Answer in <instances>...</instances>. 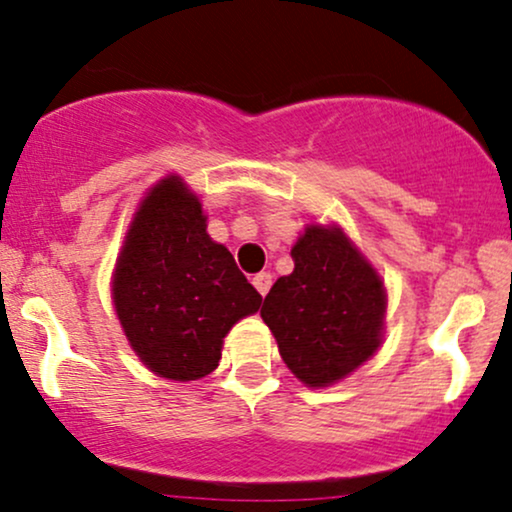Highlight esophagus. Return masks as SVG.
Masks as SVG:
<instances>
[{"label": "esophagus", "mask_w": 512, "mask_h": 512, "mask_svg": "<svg viewBox=\"0 0 512 512\" xmlns=\"http://www.w3.org/2000/svg\"><path fill=\"white\" fill-rule=\"evenodd\" d=\"M252 286L260 291V295H267L269 288H272V274H269V272L255 274V276H252Z\"/></svg>", "instance_id": "34e87169"}]
</instances>
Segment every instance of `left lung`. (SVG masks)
Returning <instances> with one entry per match:
<instances>
[{
    "label": "left lung",
    "instance_id": "1",
    "mask_svg": "<svg viewBox=\"0 0 512 512\" xmlns=\"http://www.w3.org/2000/svg\"><path fill=\"white\" fill-rule=\"evenodd\" d=\"M291 257L293 274L274 283L260 315L295 377L334 384L379 348L384 286L338 229L310 226Z\"/></svg>",
    "mask_w": 512,
    "mask_h": 512
}]
</instances>
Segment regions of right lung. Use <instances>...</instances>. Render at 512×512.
<instances>
[{
  "mask_svg": "<svg viewBox=\"0 0 512 512\" xmlns=\"http://www.w3.org/2000/svg\"><path fill=\"white\" fill-rule=\"evenodd\" d=\"M114 305L140 360L159 377L193 381L214 372L221 341L260 310L224 245L207 236L202 207L181 178L145 197L114 274Z\"/></svg>",
  "mask_w": 512,
  "mask_h": 512,
  "instance_id": "add662e5",
  "label": "right lung"
}]
</instances>
